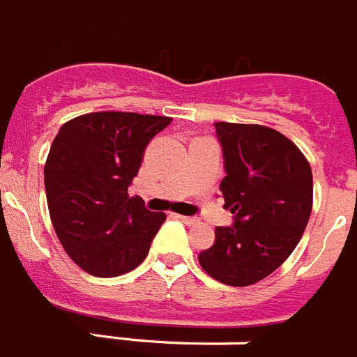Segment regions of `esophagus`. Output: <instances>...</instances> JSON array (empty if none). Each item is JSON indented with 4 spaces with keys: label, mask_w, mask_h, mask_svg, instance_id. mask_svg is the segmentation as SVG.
Wrapping results in <instances>:
<instances>
[{
    "label": "esophagus",
    "mask_w": 357,
    "mask_h": 357,
    "mask_svg": "<svg viewBox=\"0 0 357 357\" xmlns=\"http://www.w3.org/2000/svg\"><path fill=\"white\" fill-rule=\"evenodd\" d=\"M175 218H178L181 222H184L185 225H193L197 224V218H193V216H184V215H175Z\"/></svg>",
    "instance_id": "1"
}]
</instances>
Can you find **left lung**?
<instances>
[{
  "label": "left lung",
  "instance_id": "obj_1",
  "mask_svg": "<svg viewBox=\"0 0 357 357\" xmlns=\"http://www.w3.org/2000/svg\"><path fill=\"white\" fill-rule=\"evenodd\" d=\"M224 155L220 182L229 227L199 255L218 282L248 287L278 269L300 242L312 211V172L300 148L273 128L215 123Z\"/></svg>",
  "mask_w": 357,
  "mask_h": 357
}]
</instances>
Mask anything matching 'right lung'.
Returning a JSON list of instances; mask_svg holds the SVG:
<instances>
[{
    "mask_svg": "<svg viewBox=\"0 0 357 357\" xmlns=\"http://www.w3.org/2000/svg\"><path fill=\"white\" fill-rule=\"evenodd\" d=\"M172 117L96 112L61 126L45 164L48 211L61 245L83 271L99 278L139 267L166 220L146 209L128 185L149 141Z\"/></svg>",
    "mask_w": 357,
    "mask_h": 357,
    "instance_id": "1",
    "label": "right lung"
}]
</instances>
